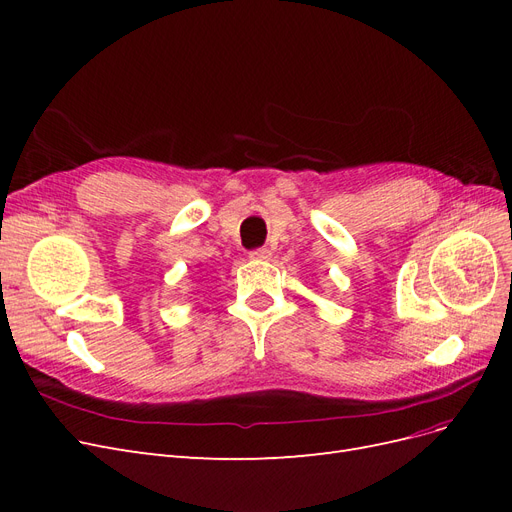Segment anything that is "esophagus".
I'll list each match as a JSON object with an SVG mask.
<instances>
[{
	"label": "esophagus",
	"mask_w": 512,
	"mask_h": 512,
	"mask_svg": "<svg viewBox=\"0 0 512 512\" xmlns=\"http://www.w3.org/2000/svg\"><path fill=\"white\" fill-rule=\"evenodd\" d=\"M250 258H254V260H269L271 258V250H269V247H256V250L250 252Z\"/></svg>",
	"instance_id": "esophagus-1"
}]
</instances>
